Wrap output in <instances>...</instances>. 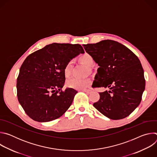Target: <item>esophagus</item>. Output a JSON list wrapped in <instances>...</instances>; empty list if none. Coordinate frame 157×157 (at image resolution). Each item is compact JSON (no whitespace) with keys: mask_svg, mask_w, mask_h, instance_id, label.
I'll return each instance as SVG.
<instances>
[{"mask_svg":"<svg viewBox=\"0 0 157 157\" xmlns=\"http://www.w3.org/2000/svg\"><path fill=\"white\" fill-rule=\"evenodd\" d=\"M81 91H83V92H85L86 93H90V91H89V90H81Z\"/></svg>","mask_w":157,"mask_h":157,"instance_id":"34e87169","label":"esophagus"}]
</instances>
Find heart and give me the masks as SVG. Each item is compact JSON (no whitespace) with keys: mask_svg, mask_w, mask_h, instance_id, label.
Returning a JSON list of instances; mask_svg holds the SVG:
<instances>
[{"mask_svg":"<svg viewBox=\"0 0 157 157\" xmlns=\"http://www.w3.org/2000/svg\"><path fill=\"white\" fill-rule=\"evenodd\" d=\"M79 60L86 65L87 68H91L94 65V59L93 57L88 53H84L79 57ZM73 69V61H69L66 63L64 67V75L66 77L70 76ZM91 84V80L89 78L81 79L73 77L66 81V86L79 90H85Z\"/></svg>","mask_w":157,"mask_h":157,"instance_id":"1","label":"heart"}]
</instances>
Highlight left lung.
Wrapping results in <instances>:
<instances>
[{"instance_id":"obj_1","label":"left lung","mask_w":157,"mask_h":157,"mask_svg":"<svg viewBox=\"0 0 157 157\" xmlns=\"http://www.w3.org/2000/svg\"><path fill=\"white\" fill-rule=\"evenodd\" d=\"M99 66L93 87L109 88L99 93L94 107L105 117L119 120L140 104L145 90L144 72L138 57L124 44L111 40L83 44Z\"/></svg>"}]
</instances>
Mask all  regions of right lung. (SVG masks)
Segmentation results:
<instances>
[{
	"instance_id": "right-lung-1",
	"label": "right lung",
	"mask_w": 157,
	"mask_h": 157,
	"mask_svg": "<svg viewBox=\"0 0 157 157\" xmlns=\"http://www.w3.org/2000/svg\"><path fill=\"white\" fill-rule=\"evenodd\" d=\"M84 51L79 44H48L30 54L21 64L17 81L18 100L33 120L46 122L61 117L71 105L77 91H64V67Z\"/></svg>"
}]
</instances>
